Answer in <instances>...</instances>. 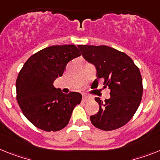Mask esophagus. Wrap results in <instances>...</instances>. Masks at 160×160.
I'll list each match as a JSON object with an SVG mask.
<instances>
[{
	"label": "esophagus",
	"mask_w": 160,
	"mask_h": 160,
	"mask_svg": "<svg viewBox=\"0 0 160 160\" xmlns=\"http://www.w3.org/2000/svg\"><path fill=\"white\" fill-rule=\"evenodd\" d=\"M88 100H89V98H88V97L85 96V95H84V96H83L82 102H88Z\"/></svg>",
	"instance_id": "34e87169"
}]
</instances>
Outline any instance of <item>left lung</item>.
Here are the masks:
<instances>
[{
  "mask_svg": "<svg viewBox=\"0 0 160 160\" xmlns=\"http://www.w3.org/2000/svg\"><path fill=\"white\" fill-rule=\"evenodd\" d=\"M78 47L83 57L96 67L98 79H103L104 87L111 89L109 99L102 102L95 98L99 111L91 115V123L104 131L121 128L132 119L142 101L143 86L139 68L129 56L111 47Z\"/></svg>",
  "mask_w": 160,
  "mask_h": 160,
  "instance_id": "left-lung-1",
  "label": "left lung"
}]
</instances>
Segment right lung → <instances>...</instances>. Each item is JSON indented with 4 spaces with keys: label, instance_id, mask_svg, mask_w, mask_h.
Listing matches in <instances>:
<instances>
[{
    "label": "right lung",
    "instance_id": "1",
    "mask_svg": "<svg viewBox=\"0 0 160 160\" xmlns=\"http://www.w3.org/2000/svg\"><path fill=\"white\" fill-rule=\"evenodd\" d=\"M81 55L74 45H53L32 55L16 80V98L25 117L37 128L56 132L69 123L74 108L82 96L76 92L64 94L53 87L67 64Z\"/></svg>",
    "mask_w": 160,
    "mask_h": 160
}]
</instances>
